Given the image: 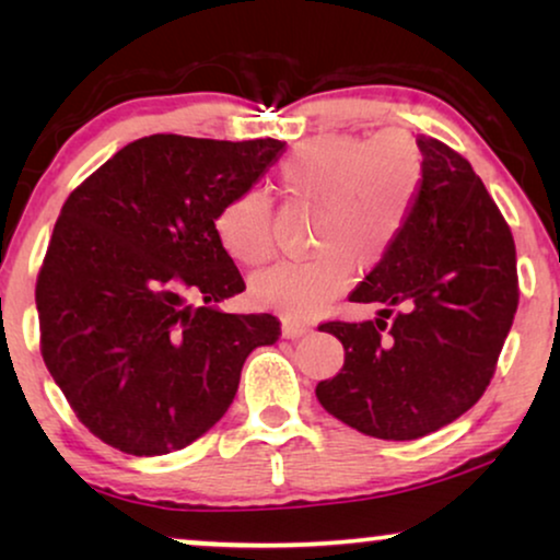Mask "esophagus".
I'll return each instance as SVG.
<instances>
[{"label": "esophagus", "instance_id": "esophagus-1", "mask_svg": "<svg viewBox=\"0 0 560 560\" xmlns=\"http://www.w3.org/2000/svg\"><path fill=\"white\" fill-rule=\"evenodd\" d=\"M305 334H311V324H305V320H295V318L282 320V336H285V339H301Z\"/></svg>", "mask_w": 560, "mask_h": 560}]
</instances>
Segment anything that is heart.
Instances as JSON below:
<instances>
[{
  "mask_svg": "<svg viewBox=\"0 0 560 560\" xmlns=\"http://www.w3.org/2000/svg\"><path fill=\"white\" fill-rule=\"evenodd\" d=\"M280 186L316 209L308 249L316 257L275 265L252 280V295L288 316L328 308L359 270H374L408 224L423 186V155L410 135L389 129L370 142L324 137L280 165ZM221 249L236 265H262L272 252V206L244 190L213 221Z\"/></svg>",
  "mask_w": 560,
  "mask_h": 560,
  "instance_id": "obj_1",
  "label": "heart"
}]
</instances>
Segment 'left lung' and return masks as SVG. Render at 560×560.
<instances>
[{
    "label": "left lung",
    "instance_id": "8db88e82",
    "mask_svg": "<svg viewBox=\"0 0 560 560\" xmlns=\"http://www.w3.org/2000/svg\"><path fill=\"white\" fill-rule=\"evenodd\" d=\"M416 144L423 186L408 224L351 293L377 303V318L320 326L343 343V366L318 382V402L385 441L464 416L485 395L517 311L515 242L485 183L448 144L425 135Z\"/></svg>",
    "mask_w": 560,
    "mask_h": 560
}]
</instances>
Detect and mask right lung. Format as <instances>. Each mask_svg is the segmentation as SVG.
Instances as JSON below:
<instances>
[{
	"instance_id": "obj_1",
	"label": "right lung",
	"mask_w": 560,
	"mask_h": 560,
	"mask_svg": "<svg viewBox=\"0 0 560 560\" xmlns=\"http://www.w3.org/2000/svg\"><path fill=\"white\" fill-rule=\"evenodd\" d=\"M282 152L280 140L150 135L68 196L35 288L43 359L104 443L132 456L190 446L224 418L244 359L278 341L270 313L219 308L244 280L213 221Z\"/></svg>"
}]
</instances>
